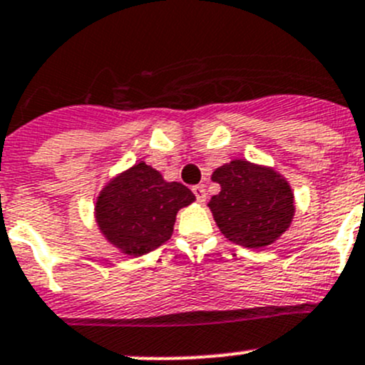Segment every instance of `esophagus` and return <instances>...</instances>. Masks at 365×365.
Segmentation results:
<instances>
[{
  "instance_id": "1",
  "label": "esophagus",
  "mask_w": 365,
  "mask_h": 365,
  "mask_svg": "<svg viewBox=\"0 0 365 365\" xmlns=\"http://www.w3.org/2000/svg\"><path fill=\"white\" fill-rule=\"evenodd\" d=\"M192 192H194V196H196V200L200 201V203H205V200H206V189H205L203 185L192 187Z\"/></svg>"
}]
</instances>
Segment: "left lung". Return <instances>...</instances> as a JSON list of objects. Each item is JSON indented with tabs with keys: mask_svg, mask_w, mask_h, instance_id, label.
<instances>
[{
	"mask_svg": "<svg viewBox=\"0 0 365 365\" xmlns=\"http://www.w3.org/2000/svg\"><path fill=\"white\" fill-rule=\"evenodd\" d=\"M220 192L210 200L213 220L233 244L264 249L288 231L295 196L288 180L268 165L235 159L212 173Z\"/></svg>",
	"mask_w": 365,
	"mask_h": 365,
	"instance_id": "8db88e82",
	"label": "left lung"
}]
</instances>
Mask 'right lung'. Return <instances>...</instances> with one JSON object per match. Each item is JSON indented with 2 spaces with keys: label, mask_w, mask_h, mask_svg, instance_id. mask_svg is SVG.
<instances>
[{
  "label": "right lung",
  "mask_w": 365,
  "mask_h": 365,
  "mask_svg": "<svg viewBox=\"0 0 365 365\" xmlns=\"http://www.w3.org/2000/svg\"><path fill=\"white\" fill-rule=\"evenodd\" d=\"M196 201L178 182H165L152 165L138 162L109 180L95 201L102 237L127 256L160 247L173 235L176 213Z\"/></svg>",
  "instance_id": "right-lung-1"
}]
</instances>
